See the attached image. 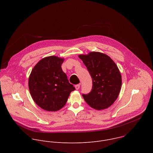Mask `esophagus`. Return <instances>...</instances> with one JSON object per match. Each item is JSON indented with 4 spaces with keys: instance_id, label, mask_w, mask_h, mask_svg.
I'll list each match as a JSON object with an SVG mask.
<instances>
[{
    "instance_id": "1",
    "label": "esophagus",
    "mask_w": 153,
    "mask_h": 153,
    "mask_svg": "<svg viewBox=\"0 0 153 153\" xmlns=\"http://www.w3.org/2000/svg\"><path fill=\"white\" fill-rule=\"evenodd\" d=\"M75 88H76V89L77 90H79V89L80 88V85H79V84H77V85H75Z\"/></svg>"
}]
</instances>
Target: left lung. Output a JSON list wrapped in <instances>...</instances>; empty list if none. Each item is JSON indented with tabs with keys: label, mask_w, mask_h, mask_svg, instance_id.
Returning a JSON list of instances; mask_svg holds the SVG:
<instances>
[{
	"label": "left lung",
	"mask_w": 153,
	"mask_h": 153,
	"mask_svg": "<svg viewBox=\"0 0 153 153\" xmlns=\"http://www.w3.org/2000/svg\"><path fill=\"white\" fill-rule=\"evenodd\" d=\"M79 57L89 71L93 81L92 90L82 96L88 105L97 110L110 107L116 101L121 89L122 76L114 62L105 54L90 52Z\"/></svg>",
	"instance_id": "1"
}]
</instances>
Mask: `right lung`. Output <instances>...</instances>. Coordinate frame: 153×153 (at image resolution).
Instances as JSON below:
<instances>
[{"instance_id":"add662e5","label":"right lung","mask_w":153,"mask_h":153,"mask_svg":"<svg viewBox=\"0 0 153 153\" xmlns=\"http://www.w3.org/2000/svg\"><path fill=\"white\" fill-rule=\"evenodd\" d=\"M63 58L55 56L41 59L34 67L28 80L31 96L43 110L57 111L66 104L75 90L62 70Z\"/></svg>"}]
</instances>
